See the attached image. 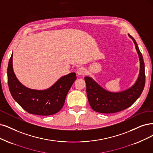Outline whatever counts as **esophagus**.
Returning a JSON list of instances; mask_svg holds the SVG:
<instances>
[{
	"instance_id": "1",
	"label": "esophagus",
	"mask_w": 153,
	"mask_h": 153,
	"mask_svg": "<svg viewBox=\"0 0 153 153\" xmlns=\"http://www.w3.org/2000/svg\"><path fill=\"white\" fill-rule=\"evenodd\" d=\"M86 72V71L85 69V68H84L82 67L78 68V69L77 70V74L79 76H82L84 75Z\"/></svg>"
}]
</instances>
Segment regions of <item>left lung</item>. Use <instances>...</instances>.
<instances>
[{"label": "left lung", "instance_id": "8db88e82", "mask_svg": "<svg viewBox=\"0 0 153 153\" xmlns=\"http://www.w3.org/2000/svg\"><path fill=\"white\" fill-rule=\"evenodd\" d=\"M135 44L140 62L139 73L132 86L120 92H111L103 88L91 77H84L89 103L95 111L102 114H112L131 106L142 93L145 85V67L142 53L135 39L128 34Z\"/></svg>", "mask_w": 153, "mask_h": 153}]
</instances>
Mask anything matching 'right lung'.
Here are the masks:
<instances>
[{
	"label": "right lung",
	"instance_id": "1",
	"mask_svg": "<svg viewBox=\"0 0 153 153\" xmlns=\"http://www.w3.org/2000/svg\"><path fill=\"white\" fill-rule=\"evenodd\" d=\"M13 53L7 67L8 86L14 100L31 114L47 116L59 112L63 107L66 96L76 79L75 72L61 77L53 85L44 90L30 89L22 84L13 70Z\"/></svg>",
	"mask_w": 153,
	"mask_h": 153
}]
</instances>
